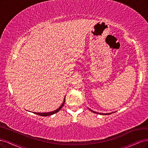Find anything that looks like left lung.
<instances>
[{"instance_id":"obj_1","label":"left lung","mask_w":148,"mask_h":148,"mask_svg":"<svg viewBox=\"0 0 148 148\" xmlns=\"http://www.w3.org/2000/svg\"><path fill=\"white\" fill-rule=\"evenodd\" d=\"M92 111V110H91ZM92 112H93L94 113H97V114H104V115H109V114H111V113H109V114H103V113H98V112H94L93 111H92ZM112 114V113H111Z\"/></svg>"}]
</instances>
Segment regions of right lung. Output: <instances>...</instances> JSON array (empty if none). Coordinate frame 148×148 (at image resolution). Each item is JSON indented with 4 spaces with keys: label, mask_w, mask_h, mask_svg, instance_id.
Here are the masks:
<instances>
[{
    "label": "right lung",
    "mask_w": 148,
    "mask_h": 148,
    "mask_svg": "<svg viewBox=\"0 0 148 148\" xmlns=\"http://www.w3.org/2000/svg\"><path fill=\"white\" fill-rule=\"evenodd\" d=\"M64 103H65V99H64L63 103L61 104V106H60L58 109H57L56 110H55V111H53V112H46V113H39V112H33V113H34V114H37V115L40 116H51V115H52V114H55V113H56V112H58L60 110V109H61L62 108H63Z\"/></svg>",
    "instance_id": "right-lung-1"
}]
</instances>
